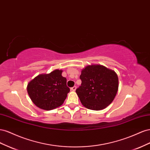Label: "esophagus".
<instances>
[{"mask_svg":"<svg viewBox=\"0 0 150 150\" xmlns=\"http://www.w3.org/2000/svg\"><path fill=\"white\" fill-rule=\"evenodd\" d=\"M76 86H74V87H71V91H75V90H76Z\"/></svg>","mask_w":150,"mask_h":150,"instance_id":"1","label":"esophagus"}]
</instances>
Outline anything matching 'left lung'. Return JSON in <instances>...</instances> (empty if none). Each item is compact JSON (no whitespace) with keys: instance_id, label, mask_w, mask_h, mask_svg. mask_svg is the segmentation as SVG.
<instances>
[{"instance_id":"obj_1","label":"left lung","mask_w":150,"mask_h":150,"mask_svg":"<svg viewBox=\"0 0 150 150\" xmlns=\"http://www.w3.org/2000/svg\"><path fill=\"white\" fill-rule=\"evenodd\" d=\"M80 86L76 92L87 109L99 110L110 104L116 96L119 81L115 71L102 65H91L81 71Z\"/></svg>"}]
</instances>
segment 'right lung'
<instances>
[{
  "label": "right lung",
  "instance_id": "obj_1",
  "mask_svg": "<svg viewBox=\"0 0 150 150\" xmlns=\"http://www.w3.org/2000/svg\"><path fill=\"white\" fill-rule=\"evenodd\" d=\"M62 74V70H55L49 74L39 75L28 84L29 96L38 108L50 110L63 104L70 88Z\"/></svg>",
  "mask_w": 150,
  "mask_h": 150
}]
</instances>
